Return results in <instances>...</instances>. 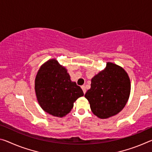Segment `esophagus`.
I'll list each match as a JSON object with an SVG mask.
<instances>
[{
	"instance_id": "34e87169",
	"label": "esophagus",
	"mask_w": 152,
	"mask_h": 152,
	"mask_svg": "<svg viewBox=\"0 0 152 152\" xmlns=\"http://www.w3.org/2000/svg\"><path fill=\"white\" fill-rule=\"evenodd\" d=\"M81 88H82V89H83V93L85 94V93H86V88H85V86H84V85H83L81 86Z\"/></svg>"
}]
</instances>
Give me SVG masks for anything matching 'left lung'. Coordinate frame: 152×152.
Segmentation results:
<instances>
[{
  "label": "left lung",
  "mask_w": 152,
  "mask_h": 152,
  "mask_svg": "<svg viewBox=\"0 0 152 152\" xmlns=\"http://www.w3.org/2000/svg\"><path fill=\"white\" fill-rule=\"evenodd\" d=\"M131 91V83L124 69L108 62L104 70L91 79L85 95L93 113L99 118L113 116L123 109Z\"/></svg>",
  "instance_id": "1"
}]
</instances>
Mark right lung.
Listing matches in <instances>:
<instances>
[{
	"mask_svg": "<svg viewBox=\"0 0 152 152\" xmlns=\"http://www.w3.org/2000/svg\"><path fill=\"white\" fill-rule=\"evenodd\" d=\"M35 91L42 110L61 118L70 112L77 99L84 95L80 86L71 81L66 69L55 59L46 62L39 69Z\"/></svg>",
	"mask_w": 152,
	"mask_h": 152,
	"instance_id": "1",
	"label": "right lung"
}]
</instances>
